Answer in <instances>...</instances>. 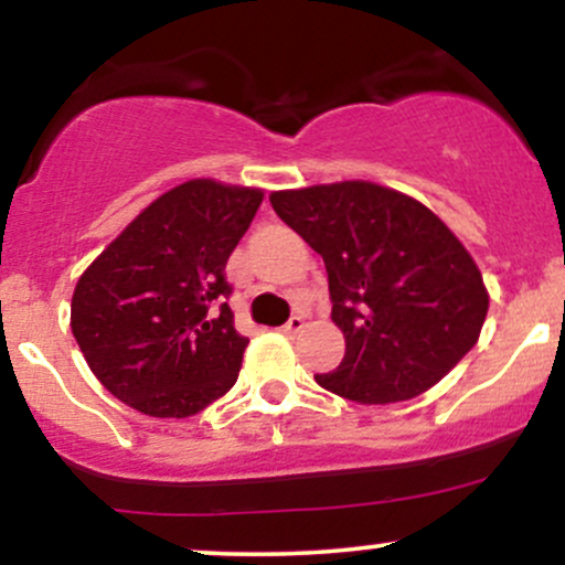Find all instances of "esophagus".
<instances>
[{"instance_id": "esophagus-1", "label": "esophagus", "mask_w": 565, "mask_h": 565, "mask_svg": "<svg viewBox=\"0 0 565 565\" xmlns=\"http://www.w3.org/2000/svg\"><path fill=\"white\" fill-rule=\"evenodd\" d=\"M302 327H305V321L300 319V316H291V319L281 327V332L289 334V337H291V334H300Z\"/></svg>"}]
</instances>
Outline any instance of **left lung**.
<instances>
[{
	"mask_svg": "<svg viewBox=\"0 0 565 565\" xmlns=\"http://www.w3.org/2000/svg\"><path fill=\"white\" fill-rule=\"evenodd\" d=\"M323 257L345 359L316 382L359 404L430 391L481 337L489 291L470 252L423 201L369 183L270 193Z\"/></svg>",
	"mask_w": 565,
	"mask_h": 565,
	"instance_id": "1",
	"label": "left lung"
}]
</instances>
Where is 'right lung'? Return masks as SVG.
Segmentation results:
<instances>
[{
  "label": "right lung",
  "mask_w": 565,
  "mask_h": 565,
  "mask_svg": "<svg viewBox=\"0 0 565 565\" xmlns=\"http://www.w3.org/2000/svg\"><path fill=\"white\" fill-rule=\"evenodd\" d=\"M260 201V188L185 180L151 201L79 276L71 332L121 404L183 419L236 385L249 340L225 302V263Z\"/></svg>",
  "instance_id": "1"
}]
</instances>
